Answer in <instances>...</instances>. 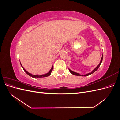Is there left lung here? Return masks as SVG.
<instances>
[{
  "mask_svg": "<svg viewBox=\"0 0 120 120\" xmlns=\"http://www.w3.org/2000/svg\"><path fill=\"white\" fill-rule=\"evenodd\" d=\"M103 54L102 55V57H101V61H100V64H98V66L95 68V69H94L93 70V71H92V72H90V73H88V74H86V75H80V74H79V73H77V72H75V71H72L71 70L70 68H68V70H69V71H70V72L71 73V74H72V75H78V76H83V77H86V76H88V75H91V74H93L94 72H95L98 68H99L100 67V66H101V62H102V60H103Z\"/></svg>",
  "mask_w": 120,
  "mask_h": 120,
  "instance_id": "1",
  "label": "left lung"
}]
</instances>
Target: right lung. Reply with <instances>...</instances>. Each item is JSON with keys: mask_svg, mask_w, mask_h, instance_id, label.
<instances>
[{"mask_svg": "<svg viewBox=\"0 0 120 120\" xmlns=\"http://www.w3.org/2000/svg\"><path fill=\"white\" fill-rule=\"evenodd\" d=\"M20 64H21V66L22 67V68H23L24 71L25 72H26V73L28 75H30V77H32V78H44V77H48V76L50 75V74H51V73H52V70H53V66H52V68L50 69V70L49 71V72H48V73H46V74H44V75H32L30 73V72H28L27 71H26V70H25V69L23 68V67H22V64H21V63H20Z\"/></svg>", "mask_w": 120, "mask_h": 120, "instance_id": "1", "label": "right lung"}]
</instances>
